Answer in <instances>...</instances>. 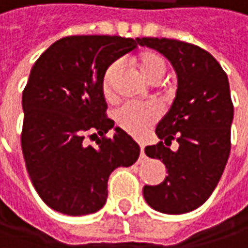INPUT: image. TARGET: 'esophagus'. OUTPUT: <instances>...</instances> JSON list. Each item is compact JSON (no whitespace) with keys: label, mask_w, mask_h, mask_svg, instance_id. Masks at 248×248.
<instances>
[{"label":"esophagus","mask_w":248,"mask_h":248,"mask_svg":"<svg viewBox=\"0 0 248 248\" xmlns=\"http://www.w3.org/2000/svg\"><path fill=\"white\" fill-rule=\"evenodd\" d=\"M140 156L145 157V145H142V143H140Z\"/></svg>","instance_id":"esophagus-1"}]
</instances>
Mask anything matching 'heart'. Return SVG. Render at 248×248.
Returning <instances> with one entry per match:
<instances>
[{
	"label": "heart",
	"mask_w": 248,
	"mask_h": 248,
	"mask_svg": "<svg viewBox=\"0 0 248 248\" xmlns=\"http://www.w3.org/2000/svg\"><path fill=\"white\" fill-rule=\"evenodd\" d=\"M136 65L140 74L143 75V78L152 83L160 82L168 71L165 58L153 51H145L139 54L136 58ZM119 72H121V62H113L106 68L103 74L102 91L103 95L109 99L115 96L113 82ZM113 118L116 124L129 135L142 136L157 122V119L160 118V109L153 103H146V105L124 103L115 110Z\"/></svg>",
	"instance_id": "heart-1"
}]
</instances>
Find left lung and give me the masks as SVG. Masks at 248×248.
I'll use <instances>...</instances> for the list:
<instances>
[{
	"mask_svg": "<svg viewBox=\"0 0 248 248\" xmlns=\"http://www.w3.org/2000/svg\"><path fill=\"white\" fill-rule=\"evenodd\" d=\"M139 45L168 58L177 75L176 98L156 126L159 143L145 147L168 169L157 186H145L143 197L155 210L183 214L200 207L216 189L230 156L233 102L220 63L197 45L168 38H139ZM173 140L179 149L169 146Z\"/></svg>",
	"mask_w": 248,
	"mask_h": 248,
	"instance_id": "left-lung-1",
	"label": "left lung"
}]
</instances>
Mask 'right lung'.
I'll return each mask as SVG.
<instances>
[{"label":"right lung","mask_w":248,"mask_h":248,"mask_svg":"<svg viewBox=\"0 0 248 248\" xmlns=\"http://www.w3.org/2000/svg\"><path fill=\"white\" fill-rule=\"evenodd\" d=\"M139 38L75 35L54 42L34 63L22 92L21 146L30 179L54 210L85 216L101 210L108 179L132 166L139 145L106 118L102 78L118 58L133 51ZM100 135L98 147L84 142Z\"/></svg>","instance_id":"right-lung-1"}]
</instances>
